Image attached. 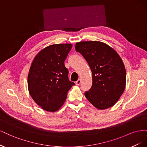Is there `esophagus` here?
<instances>
[{"label":"esophagus","instance_id":"34e87169","mask_svg":"<svg viewBox=\"0 0 147 147\" xmlns=\"http://www.w3.org/2000/svg\"><path fill=\"white\" fill-rule=\"evenodd\" d=\"M81 82H82L81 79H78L75 83H76L77 85H80V83H81Z\"/></svg>","mask_w":147,"mask_h":147}]
</instances>
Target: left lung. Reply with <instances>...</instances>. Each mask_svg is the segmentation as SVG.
I'll return each instance as SVG.
<instances>
[{
    "label": "left lung",
    "instance_id": "left-lung-1",
    "mask_svg": "<svg viewBox=\"0 0 147 147\" xmlns=\"http://www.w3.org/2000/svg\"><path fill=\"white\" fill-rule=\"evenodd\" d=\"M75 48L86 59L92 72V86L84 96L98 109L112 107L126 86V72L121 57L112 48L101 42H78Z\"/></svg>",
    "mask_w": 147,
    "mask_h": 147
}]
</instances>
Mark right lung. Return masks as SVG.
I'll return each mask as SVG.
<instances>
[{"mask_svg":"<svg viewBox=\"0 0 147 147\" xmlns=\"http://www.w3.org/2000/svg\"><path fill=\"white\" fill-rule=\"evenodd\" d=\"M72 44H55L40 51L31 64L28 85L30 96L42 109L56 112L64 104L75 83L69 80L64 65Z\"/></svg>","mask_w":147,"mask_h":147,"instance_id":"add662e5","label":"right lung"}]
</instances>
